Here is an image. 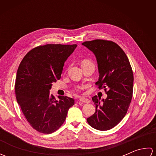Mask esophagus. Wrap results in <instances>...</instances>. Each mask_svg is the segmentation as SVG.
<instances>
[{"label": "esophagus", "instance_id": "1", "mask_svg": "<svg viewBox=\"0 0 156 156\" xmlns=\"http://www.w3.org/2000/svg\"><path fill=\"white\" fill-rule=\"evenodd\" d=\"M79 101L82 102H85V103H89L90 102V100L86 98H79Z\"/></svg>", "mask_w": 156, "mask_h": 156}]
</instances>
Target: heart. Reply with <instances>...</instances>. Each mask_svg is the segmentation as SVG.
Listing matches in <instances>:
<instances>
[{
    "instance_id": "1",
    "label": "heart",
    "mask_w": 156,
    "mask_h": 156,
    "mask_svg": "<svg viewBox=\"0 0 156 156\" xmlns=\"http://www.w3.org/2000/svg\"><path fill=\"white\" fill-rule=\"evenodd\" d=\"M89 62V61H88V60H84L83 62H82V64H83V63H84V62ZM83 88H84V86H78V87H76L75 88V90L78 92V91H80L81 90H82V89H83Z\"/></svg>"
}]
</instances>
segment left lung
I'll return each mask as SVG.
<instances>
[{"mask_svg": "<svg viewBox=\"0 0 156 156\" xmlns=\"http://www.w3.org/2000/svg\"><path fill=\"white\" fill-rule=\"evenodd\" d=\"M94 53L98 64L99 89L105 88L106 99L92 97L96 111L87 119L97 130L107 131L124 118L133 97V74L127 56L116 43L95 39L82 44Z\"/></svg>", "mask_w": 156, "mask_h": 156, "instance_id": "8db88e82", "label": "left lung"}]
</instances>
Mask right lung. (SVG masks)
Masks as SVG:
<instances>
[{
    "instance_id": "1",
    "label": "right lung",
    "mask_w": 156,
    "mask_h": 156,
    "mask_svg": "<svg viewBox=\"0 0 156 156\" xmlns=\"http://www.w3.org/2000/svg\"><path fill=\"white\" fill-rule=\"evenodd\" d=\"M77 45L47 44L29 51L20 64L15 81L16 101L31 127L49 134L61 127L74 100L49 94L61 78L64 62Z\"/></svg>"
}]
</instances>
